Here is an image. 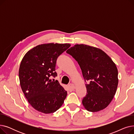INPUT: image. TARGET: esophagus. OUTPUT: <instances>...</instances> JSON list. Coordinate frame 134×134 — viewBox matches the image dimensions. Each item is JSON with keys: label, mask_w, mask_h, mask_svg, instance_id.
Here are the masks:
<instances>
[{"label": "esophagus", "mask_w": 134, "mask_h": 134, "mask_svg": "<svg viewBox=\"0 0 134 134\" xmlns=\"http://www.w3.org/2000/svg\"><path fill=\"white\" fill-rule=\"evenodd\" d=\"M68 88L69 89V90H73L74 89H75V85H74L73 83H69L68 85Z\"/></svg>", "instance_id": "34e87169"}]
</instances>
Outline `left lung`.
I'll return each instance as SVG.
<instances>
[{
    "label": "left lung",
    "mask_w": 134,
    "mask_h": 134,
    "mask_svg": "<svg viewBox=\"0 0 134 134\" xmlns=\"http://www.w3.org/2000/svg\"><path fill=\"white\" fill-rule=\"evenodd\" d=\"M66 53L78 63L86 83L87 93L82 99L88 111L98 112L106 108L115 95L118 70L115 63L101 49L85 44H75Z\"/></svg>",
    "instance_id": "left-lung-1"
}]
</instances>
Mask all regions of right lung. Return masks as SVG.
<instances>
[{"label":"right lung","instance_id":"add662e5","mask_svg":"<svg viewBox=\"0 0 134 134\" xmlns=\"http://www.w3.org/2000/svg\"><path fill=\"white\" fill-rule=\"evenodd\" d=\"M69 44L48 43L38 45L28 51L21 61L19 78L28 102L44 114L57 111L63 104L67 91L58 80L55 66L58 58L70 47Z\"/></svg>","mask_w":134,"mask_h":134}]
</instances>
